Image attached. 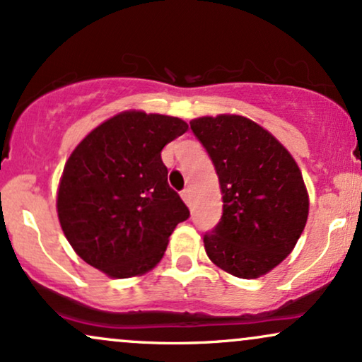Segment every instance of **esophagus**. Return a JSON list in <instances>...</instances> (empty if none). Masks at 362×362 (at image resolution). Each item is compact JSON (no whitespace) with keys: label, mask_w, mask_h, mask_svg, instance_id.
<instances>
[{"label":"esophagus","mask_w":362,"mask_h":362,"mask_svg":"<svg viewBox=\"0 0 362 362\" xmlns=\"http://www.w3.org/2000/svg\"><path fill=\"white\" fill-rule=\"evenodd\" d=\"M182 199H184V202L187 204V206H189V204H190V190L189 189H184V190H182Z\"/></svg>","instance_id":"obj_1"}]
</instances>
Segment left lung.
<instances>
[{
  "mask_svg": "<svg viewBox=\"0 0 362 362\" xmlns=\"http://www.w3.org/2000/svg\"><path fill=\"white\" fill-rule=\"evenodd\" d=\"M214 163L223 216L204 234L207 256L238 278H258L290 255L307 224L302 172L278 139L245 116L190 121Z\"/></svg>",
  "mask_w": 362,
  "mask_h": 362,
  "instance_id": "left-lung-1",
  "label": "left lung"
}]
</instances>
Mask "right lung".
<instances>
[{"instance_id": "obj_1", "label": "right lung", "mask_w": 362, "mask_h": 362, "mask_svg": "<svg viewBox=\"0 0 362 362\" xmlns=\"http://www.w3.org/2000/svg\"><path fill=\"white\" fill-rule=\"evenodd\" d=\"M185 121L124 111L104 121L65 163L57 212L74 251L107 276L146 273L190 212L168 185L162 150Z\"/></svg>"}]
</instances>
